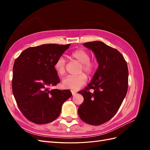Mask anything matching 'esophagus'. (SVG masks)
I'll use <instances>...</instances> for the list:
<instances>
[{
  "mask_svg": "<svg viewBox=\"0 0 150 150\" xmlns=\"http://www.w3.org/2000/svg\"><path fill=\"white\" fill-rule=\"evenodd\" d=\"M71 93H72V95H75L77 93V92L76 91H74V90H71Z\"/></svg>",
  "mask_w": 150,
  "mask_h": 150,
  "instance_id": "obj_1",
  "label": "esophagus"
}]
</instances>
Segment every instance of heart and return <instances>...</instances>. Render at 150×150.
<instances>
[{"mask_svg":"<svg viewBox=\"0 0 150 150\" xmlns=\"http://www.w3.org/2000/svg\"><path fill=\"white\" fill-rule=\"evenodd\" d=\"M71 57L78 62L81 63L80 72H85L88 75H91L95 69L96 63L90 59L89 52L83 49H76L71 53ZM67 62L64 57H59L54 63V69L57 74L62 76L65 74ZM88 78L84 73L78 76H68L62 80V87L65 89L78 90L87 83Z\"/></svg>","mask_w":150,"mask_h":150,"instance_id":"1","label":"heart"}]
</instances>
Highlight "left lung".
I'll list each match as a JSON object with an SVG mask.
<instances>
[{
    "instance_id": "obj_1",
    "label": "left lung",
    "mask_w": 150,
    "mask_h": 150,
    "mask_svg": "<svg viewBox=\"0 0 150 150\" xmlns=\"http://www.w3.org/2000/svg\"><path fill=\"white\" fill-rule=\"evenodd\" d=\"M84 46L94 52L99 66L91 82L79 91L84 101L78 115L86 123L98 126L110 120L120 108L128 88V69L117 49L101 41L86 42ZM90 89L94 91L90 92Z\"/></svg>"
}]
</instances>
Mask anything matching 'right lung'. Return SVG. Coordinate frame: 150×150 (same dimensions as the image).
I'll list each match as a JSON object with an SVG mask.
<instances>
[{"mask_svg": "<svg viewBox=\"0 0 150 150\" xmlns=\"http://www.w3.org/2000/svg\"><path fill=\"white\" fill-rule=\"evenodd\" d=\"M70 44H42L25 49L15 60L12 88L20 111L29 121L47 124L59 116L70 90L50 89L60 82L54 63Z\"/></svg>", "mask_w": 150, "mask_h": 150, "instance_id": "add662e5", "label": "right lung"}]
</instances>
